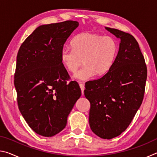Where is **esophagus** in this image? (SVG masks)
Masks as SVG:
<instances>
[{
    "label": "esophagus",
    "mask_w": 157,
    "mask_h": 157,
    "mask_svg": "<svg viewBox=\"0 0 157 157\" xmlns=\"http://www.w3.org/2000/svg\"><path fill=\"white\" fill-rule=\"evenodd\" d=\"M79 87H80L81 89V91H82V94H84V84L81 83V82H79Z\"/></svg>",
    "instance_id": "34e87169"
}]
</instances>
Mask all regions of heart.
<instances>
[{
	"label": "heart",
	"mask_w": 157,
	"mask_h": 157,
	"mask_svg": "<svg viewBox=\"0 0 157 157\" xmlns=\"http://www.w3.org/2000/svg\"><path fill=\"white\" fill-rule=\"evenodd\" d=\"M72 49H63L61 62L70 73H75L79 66H84L75 74V78L86 80L95 74L102 76L109 72L118 54L116 41L111 36L96 33H83L71 41Z\"/></svg>",
	"instance_id": "obj_1"
}]
</instances>
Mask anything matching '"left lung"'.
<instances>
[{
  "label": "left lung",
  "instance_id": "8db88e82",
  "mask_svg": "<svg viewBox=\"0 0 157 157\" xmlns=\"http://www.w3.org/2000/svg\"><path fill=\"white\" fill-rule=\"evenodd\" d=\"M121 40L115 62L102 78L85 84L84 95L91 104L89 124L104 139L121 134L142 104L147 79L144 57L134 36L105 28Z\"/></svg>",
  "mask_w": 157,
  "mask_h": 157
}]
</instances>
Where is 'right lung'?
I'll return each instance as SVG.
<instances>
[{
  "label": "right lung",
  "instance_id": "right-lung-1",
  "mask_svg": "<svg viewBox=\"0 0 157 157\" xmlns=\"http://www.w3.org/2000/svg\"><path fill=\"white\" fill-rule=\"evenodd\" d=\"M78 21L42 25L21 44L17 57L14 86L18 109L30 128L41 136H55L65 128L79 98L75 81L61 62L63 44Z\"/></svg>",
  "mask_w": 157,
  "mask_h": 157
}]
</instances>
